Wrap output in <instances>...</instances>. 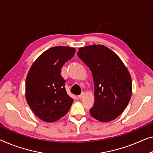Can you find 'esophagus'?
Here are the masks:
<instances>
[{
    "label": "esophagus",
    "instance_id": "34e87169",
    "mask_svg": "<svg viewBox=\"0 0 153 153\" xmlns=\"http://www.w3.org/2000/svg\"><path fill=\"white\" fill-rule=\"evenodd\" d=\"M84 96V93H82L80 95H78V98L81 99V98H82V97H83Z\"/></svg>",
    "mask_w": 153,
    "mask_h": 153
}]
</instances>
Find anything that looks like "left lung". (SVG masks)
<instances>
[{"label":"left lung","mask_w":153,"mask_h":153,"mask_svg":"<svg viewBox=\"0 0 153 153\" xmlns=\"http://www.w3.org/2000/svg\"><path fill=\"white\" fill-rule=\"evenodd\" d=\"M77 56L93 75L95 104L90 109L91 115L102 122L116 119L124 112L131 97L128 70L119 56L104 45L81 47Z\"/></svg>","instance_id":"1"}]
</instances>
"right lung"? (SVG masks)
<instances>
[{
  "mask_svg": "<svg viewBox=\"0 0 153 153\" xmlns=\"http://www.w3.org/2000/svg\"><path fill=\"white\" fill-rule=\"evenodd\" d=\"M76 49L54 47L40 55L27 74L25 96L27 104L40 120L54 122L68 113L74 99L65 88L61 68L74 56Z\"/></svg>",
  "mask_w": 153,
  "mask_h": 153,
  "instance_id": "right-lung-1",
  "label": "right lung"
}]
</instances>
